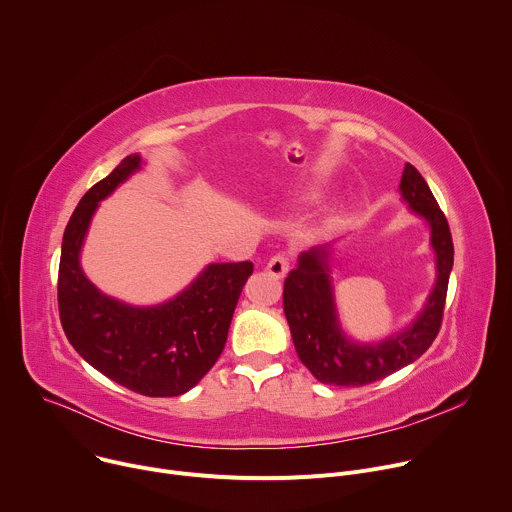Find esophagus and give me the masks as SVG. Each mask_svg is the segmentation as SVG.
<instances>
[{
    "label": "esophagus",
    "mask_w": 512,
    "mask_h": 512,
    "mask_svg": "<svg viewBox=\"0 0 512 512\" xmlns=\"http://www.w3.org/2000/svg\"><path fill=\"white\" fill-rule=\"evenodd\" d=\"M289 265H291V257L287 253H275L269 263H267V271L273 275V277H283L287 271H289Z\"/></svg>",
    "instance_id": "obj_1"
}]
</instances>
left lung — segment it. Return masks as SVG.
<instances>
[{
	"label": "left lung",
	"mask_w": 512,
	"mask_h": 512,
	"mask_svg": "<svg viewBox=\"0 0 512 512\" xmlns=\"http://www.w3.org/2000/svg\"><path fill=\"white\" fill-rule=\"evenodd\" d=\"M401 192L411 210L429 223L431 245L437 255V283L423 314L409 330L371 346L348 342L336 322L326 263L328 251L324 247L304 253L298 267L285 277L283 312L291 338H294L300 360L324 385L362 387L381 381L417 360L442 328L448 281L454 265V243L448 218L423 176L411 164L403 170Z\"/></svg>",
	"instance_id": "1"
}]
</instances>
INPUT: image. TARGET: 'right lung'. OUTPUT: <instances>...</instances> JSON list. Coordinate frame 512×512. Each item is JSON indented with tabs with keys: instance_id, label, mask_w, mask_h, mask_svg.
Returning a JSON list of instances; mask_svg holds the SVG:
<instances>
[{
	"instance_id": "add662e5",
	"label": "right lung",
	"mask_w": 512,
	"mask_h": 512,
	"mask_svg": "<svg viewBox=\"0 0 512 512\" xmlns=\"http://www.w3.org/2000/svg\"><path fill=\"white\" fill-rule=\"evenodd\" d=\"M137 168L139 156H127L72 212L62 237L58 314L68 342L99 373L145 397H176L221 356L253 263L208 265L178 298L156 308L103 296L81 271V245L99 200Z\"/></svg>"
}]
</instances>
